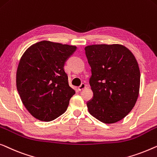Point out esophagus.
Segmentation results:
<instances>
[{"mask_svg": "<svg viewBox=\"0 0 157 157\" xmlns=\"http://www.w3.org/2000/svg\"><path fill=\"white\" fill-rule=\"evenodd\" d=\"M86 85L85 83H81V86H78V90H83L84 88H86Z\"/></svg>", "mask_w": 157, "mask_h": 157, "instance_id": "esophagus-1", "label": "esophagus"}]
</instances>
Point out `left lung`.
Wrapping results in <instances>:
<instances>
[{
    "mask_svg": "<svg viewBox=\"0 0 157 157\" xmlns=\"http://www.w3.org/2000/svg\"><path fill=\"white\" fill-rule=\"evenodd\" d=\"M91 67L90 85L94 98L88 112L106 124L117 122L132 110L140 87V71L135 56L124 45L92 44L85 47Z\"/></svg>",
    "mask_w": 157,
    "mask_h": 157,
    "instance_id": "obj_1",
    "label": "left lung"
}]
</instances>
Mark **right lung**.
Here are the masks:
<instances>
[{
	"mask_svg": "<svg viewBox=\"0 0 157 157\" xmlns=\"http://www.w3.org/2000/svg\"><path fill=\"white\" fill-rule=\"evenodd\" d=\"M76 46L41 41L28 47L20 58L16 85L22 103L41 121L49 122L67 110L76 94L63 69Z\"/></svg>",
	"mask_w": 157,
	"mask_h": 157,
	"instance_id": "obj_1",
	"label": "right lung"
}]
</instances>
